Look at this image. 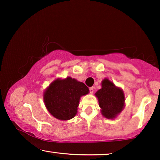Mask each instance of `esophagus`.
<instances>
[{
    "label": "esophagus",
    "instance_id": "1",
    "mask_svg": "<svg viewBox=\"0 0 160 160\" xmlns=\"http://www.w3.org/2000/svg\"><path fill=\"white\" fill-rule=\"evenodd\" d=\"M94 91V88H93V87H92V88H90V92L91 94H93Z\"/></svg>",
    "mask_w": 160,
    "mask_h": 160
}]
</instances>
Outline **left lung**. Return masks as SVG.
Wrapping results in <instances>:
<instances>
[{
  "instance_id": "1",
  "label": "left lung",
  "mask_w": 160,
  "mask_h": 160,
  "mask_svg": "<svg viewBox=\"0 0 160 160\" xmlns=\"http://www.w3.org/2000/svg\"><path fill=\"white\" fill-rule=\"evenodd\" d=\"M101 85L102 88L97 91L95 96L98 99L102 114L108 119L115 118L125 107L123 91L107 78L102 81Z\"/></svg>"
}]
</instances>
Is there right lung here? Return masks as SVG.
I'll list each match as a JSON object with an SVG mask.
<instances>
[{"label": "right lung", "mask_w": 160, "mask_h": 160, "mask_svg": "<svg viewBox=\"0 0 160 160\" xmlns=\"http://www.w3.org/2000/svg\"><path fill=\"white\" fill-rule=\"evenodd\" d=\"M89 88L71 77L56 78L43 94L45 107L58 120H70L77 114L80 97L89 93Z\"/></svg>", "instance_id": "obj_1"}]
</instances>
